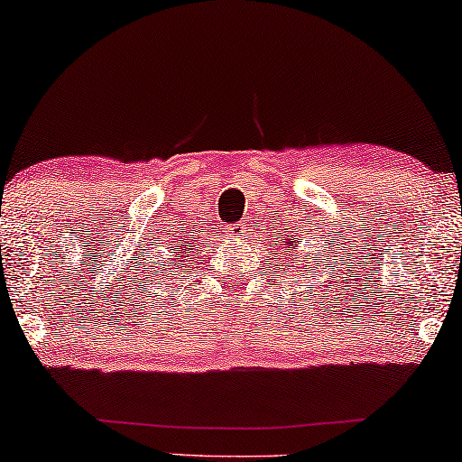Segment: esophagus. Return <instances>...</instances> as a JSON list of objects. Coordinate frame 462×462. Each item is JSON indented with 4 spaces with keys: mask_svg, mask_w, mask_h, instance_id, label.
<instances>
[{
    "mask_svg": "<svg viewBox=\"0 0 462 462\" xmlns=\"http://www.w3.org/2000/svg\"><path fill=\"white\" fill-rule=\"evenodd\" d=\"M246 222H238V224H232L226 228V236H228V240H243L246 236V232H249V228H246Z\"/></svg>",
    "mask_w": 462,
    "mask_h": 462,
    "instance_id": "34e87169",
    "label": "esophagus"
}]
</instances>
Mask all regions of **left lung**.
<instances>
[{
  "label": "left lung",
  "mask_w": 462,
  "mask_h": 462,
  "mask_svg": "<svg viewBox=\"0 0 462 462\" xmlns=\"http://www.w3.org/2000/svg\"><path fill=\"white\" fill-rule=\"evenodd\" d=\"M292 249H294V240H292L291 236H288V240H286V254H291V251H292ZM292 257L299 261V253H294ZM307 257H309V253H307Z\"/></svg>",
  "instance_id": "obj_1"
}]
</instances>
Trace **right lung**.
<instances>
[{"label": "right lung", "instance_id": "right-lung-1", "mask_svg": "<svg viewBox=\"0 0 462 462\" xmlns=\"http://www.w3.org/2000/svg\"><path fill=\"white\" fill-rule=\"evenodd\" d=\"M176 270H178V267H176Z\"/></svg>", "mask_w": 462, "mask_h": 462}]
</instances>
